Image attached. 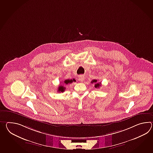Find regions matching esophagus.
Listing matches in <instances>:
<instances>
[{"label":"esophagus","mask_w":153,"mask_h":153,"mask_svg":"<svg viewBox=\"0 0 153 153\" xmlns=\"http://www.w3.org/2000/svg\"><path fill=\"white\" fill-rule=\"evenodd\" d=\"M85 76H83V75H80L79 76V77H78V80L80 81L83 82L85 80Z\"/></svg>","instance_id":"34e87169"}]
</instances>
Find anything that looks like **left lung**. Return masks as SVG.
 Segmentation results:
<instances>
[{"label": "left lung", "instance_id": "obj_1", "mask_svg": "<svg viewBox=\"0 0 153 153\" xmlns=\"http://www.w3.org/2000/svg\"><path fill=\"white\" fill-rule=\"evenodd\" d=\"M95 83V85H94L95 88H99L101 86V83L100 82L97 83V79L92 80V82H91V83Z\"/></svg>", "mask_w": 153, "mask_h": 153}]
</instances>
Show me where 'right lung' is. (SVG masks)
Returning <instances> with one entry per match:
<instances>
[{
  "mask_svg": "<svg viewBox=\"0 0 153 153\" xmlns=\"http://www.w3.org/2000/svg\"><path fill=\"white\" fill-rule=\"evenodd\" d=\"M73 82H76V80L74 78L72 79H66L64 81V85H68V83H72ZM65 90V87H64L63 85H60L59 86L58 90V92H60H60H64Z\"/></svg>",
  "mask_w": 153,
  "mask_h": 153,
  "instance_id": "1",
  "label": "right lung"
}]
</instances>
